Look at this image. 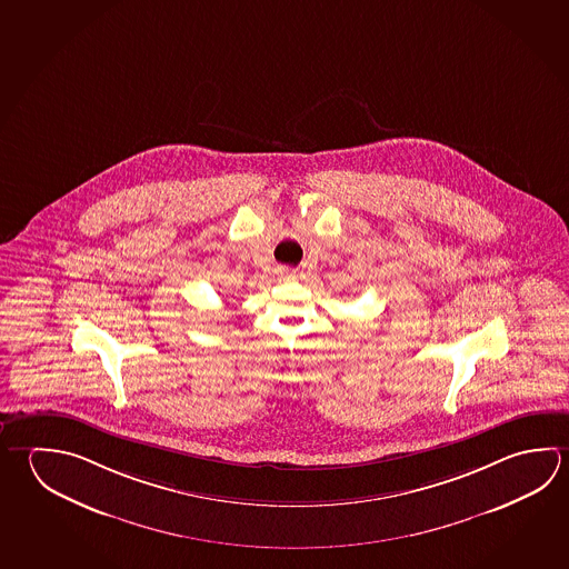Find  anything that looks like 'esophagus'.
<instances>
[{
    "instance_id": "obj_1",
    "label": "esophagus",
    "mask_w": 569,
    "mask_h": 569,
    "mask_svg": "<svg viewBox=\"0 0 569 569\" xmlns=\"http://www.w3.org/2000/svg\"><path fill=\"white\" fill-rule=\"evenodd\" d=\"M278 276H280L281 281L296 280V271L289 270V268H280V271H278Z\"/></svg>"
}]
</instances>
